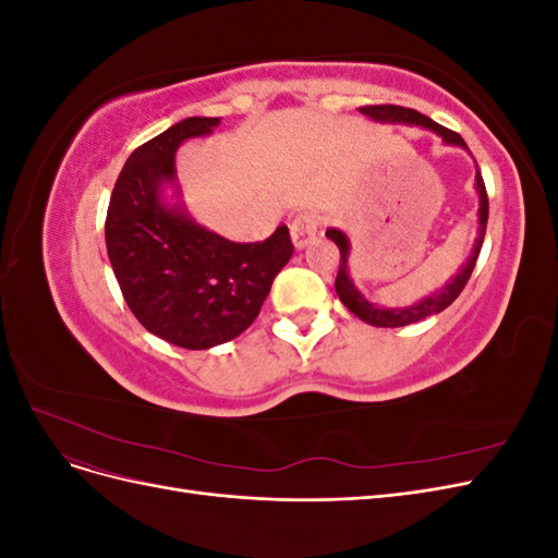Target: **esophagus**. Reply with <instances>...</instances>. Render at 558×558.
I'll use <instances>...</instances> for the list:
<instances>
[{
	"label": "esophagus",
	"instance_id": "esophagus-1",
	"mask_svg": "<svg viewBox=\"0 0 558 558\" xmlns=\"http://www.w3.org/2000/svg\"><path fill=\"white\" fill-rule=\"evenodd\" d=\"M318 232V216L314 214H298L291 221V240L295 248H305L316 240Z\"/></svg>",
	"mask_w": 558,
	"mask_h": 558
}]
</instances>
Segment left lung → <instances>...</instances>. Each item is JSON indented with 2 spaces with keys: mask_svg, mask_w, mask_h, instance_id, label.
<instances>
[{
  "mask_svg": "<svg viewBox=\"0 0 558 558\" xmlns=\"http://www.w3.org/2000/svg\"><path fill=\"white\" fill-rule=\"evenodd\" d=\"M361 113L369 116L373 121H379V123H404V125H421L426 130H433L437 137H442L445 144H453V146H461V148H468L463 137L459 132H451L447 128H442L440 123L430 121L428 116L418 113L414 109H404V107H396V105H369V107H361ZM475 189L480 193V234L475 240V246H472V253L470 258L465 260V265L459 269V275H456L447 286H442L440 291L430 293L428 298L418 300L416 305L412 307H379V305H373V302L365 300L363 293L353 286L351 277H349V240L347 234L342 230L337 228H328L326 230V238L332 240L337 244V248H340V269H337V279H335V291L337 295H340L342 305L351 312L356 314L361 320H365V324L369 326H377V328H400V326H410V324H416V320H424L433 314H440L445 312L451 302L461 295V291L465 289V283L472 275V269H475V263L480 258V248H482V242H484V232H486V221H488V197H486V189H484V179L477 170L475 174Z\"/></svg>",
  "mask_w": 558,
  "mask_h": 558,
  "instance_id": "1",
  "label": "left lung"
}]
</instances>
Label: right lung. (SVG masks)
Listing matches in <instances>:
<instances>
[{
	"label": "right lung",
	"mask_w": 558,
	"mask_h": 558,
	"mask_svg": "<svg viewBox=\"0 0 558 558\" xmlns=\"http://www.w3.org/2000/svg\"><path fill=\"white\" fill-rule=\"evenodd\" d=\"M221 118H185L132 150L107 211V251L130 312L160 340L211 349L242 335L293 256L289 228L238 244L195 223L162 197L174 183L177 148Z\"/></svg>",
	"instance_id": "1"
}]
</instances>
